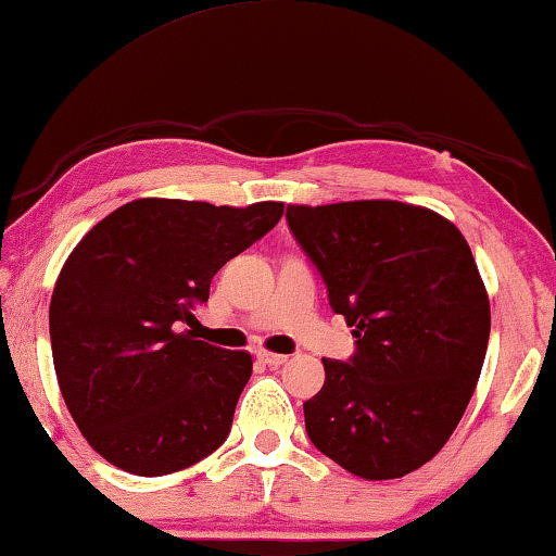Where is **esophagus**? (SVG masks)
Here are the masks:
<instances>
[{
  "instance_id": "esophagus-1",
  "label": "esophagus",
  "mask_w": 556,
  "mask_h": 556,
  "mask_svg": "<svg viewBox=\"0 0 556 556\" xmlns=\"http://www.w3.org/2000/svg\"><path fill=\"white\" fill-rule=\"evenodd\" d=\"M256 357H260L264 364H269V367H279V364H285L289 357L285 354H275V352H256Z\"/></svg>"
}]
</instances>
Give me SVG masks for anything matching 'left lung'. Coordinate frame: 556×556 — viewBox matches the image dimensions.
<instances>
[{"mask_svg": "<svg viewBox=\"0 0 556 556\" xmlns=\"http://www.w3.org/2000/svg\"><path fill=\"white\" fill-rule=\"evenodd\" d=\"M287 225L357 337L346 362L321 359L306 434L357 477L409 475L457 429L490 342L467 239L432 210L389 199L289 204Z\"/></svg>", "mask_w": 556, "mask_h": 556, "instance_id": "1", "label": "left lung"}]
</instances>
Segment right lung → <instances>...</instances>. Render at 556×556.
<instances>
[{
	"mask_svg": "<svg viewBox=\"0 0 556 556\" xmlns=\"http://www.w3.org/2000/svg\"><path fill=\"white\" fill-rule=\"evenodd\" d=\"M281 212V202L135 199L74 247L49 304L54 369L79 432L114 467L162 477L225 444L252 357L179 325Z\"/></svg>",
	"mask_w": 556,
	"mask_h": 556,
	"instance_id": "right-lung-1",
	"label": "right lung"
}]
</instances>
